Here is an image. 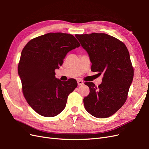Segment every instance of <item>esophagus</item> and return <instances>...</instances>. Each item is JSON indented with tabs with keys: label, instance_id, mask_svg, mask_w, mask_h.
<instances>
[{
	"label": "esophagus",
	"instance_id": "obj_1",
	"mask_svg": "<svg viewBox=\"0 0 149 149\" xmlns=\"http://www.w3.org/2000/svg\"><path fill=\"white\" fill-rule=\"evenodd\" d=\"M77 83H78V86H81V85H83V84H84V82L83 81L79 80V79H78V80L77 81Z\"/></svg>",
	"mask_w": 149,
	"mask_h": 149
}]
</instances>
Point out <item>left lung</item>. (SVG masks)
<instances>
[{
    "label": "left lung",
    "mask_w": 149,
    "mask_h": 149,
    "mask_svg": "<svg viewBox=\"0 0 149 149\" xmlns=\"http://www.w3.org/2000/svg\"><path fill=\"white\" fill-rule=\"evenodd\" d=\"M92 63L91 71L103 73L96 87L92 82L89 95L83 100L85 109L97 118L113 115L124 105L134 77L128 49L124 43L106 33L76 35Z\"/></svg>",
    "instance_id": "left-lung-1"
}]
</instances>
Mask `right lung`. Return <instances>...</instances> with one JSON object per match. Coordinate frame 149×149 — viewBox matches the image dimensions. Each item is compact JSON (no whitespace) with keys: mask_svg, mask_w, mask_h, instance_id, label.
<instances>
[{"mask_svg":"<svg viewBox=\"0 0 149 149\" xmlns=\"http://www.w3.org/2000/svg\"><path fill=\"white\" fill-rule=\"evenodd\" d=\"M79 46L71 34L48 33L31 40L24 48L18 73L25 100L40 115L54 117L65 108L68 96L78 83L73 78L66 82L57 79L55 70L68 53Z\"/></svg>","mask_w":149,"mask_h":149,"instance_id":"obj_1","label":"right lung"}]
</instances>
